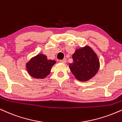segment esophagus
<instances>
[{
    "label": "esophagus",
    "mask_w": 122,
    "mask_h": 122,
    "mask_svg": "<svg viewBox=\"0 0 122 122\" xmlns=\"http://www.w3.org/2000/svg\"><path fill=\"white\" fill-rule=\"evenodd\" d=\"M60 62H62V63H64V64H65L66 62V60L65 59V58H64V59L63 60H60Z\"/></svg>",
    "instance_id": "obj_1"
}]
</instances>
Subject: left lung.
<instances>
[{"instance_id":"8db88e82","label":"left lung","mask_w":122,"mask_h":122,"mask_svg":"<svg viewBox=\"0 0 122 122\" xmlns=\"http://www.w3.org/2000/svg\"><path fill=\"white\" fill-rule=\"evenodd\" d=\"M72 58L73 62L69 64V68L77 80L87 81L97 73L100 66L99 61L90 46L76 49Z\"/></svg>"}]
</instances>
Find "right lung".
<instances>
[{"label":"right lung","mask_w":122,"mask_h":122,"mask_svg":"<svg viewBox=\"0 0 122 122\" xmlns=\"http://www.w3.org/2000/svg\"><path fill=\"white\" fill-rule=\"evenodd\" d=\"M56 63L55 60H48L43 54L32 57L26 64L29 74L37 79H43L49 74L52 67Z\"/></svg>","instance_id":"add662e5"}]
</instances>
